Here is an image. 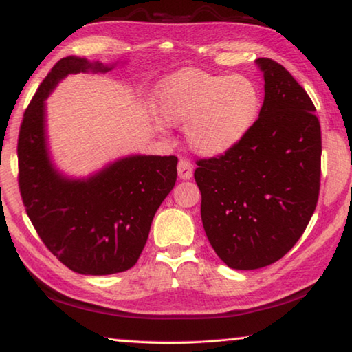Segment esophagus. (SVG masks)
Masks as SVG:
<instances>
[{"label":"esophagus","instance_id":"esophagus-1","mask_svg":"<svg viewBox=\"0 0 352 352\" xmlns=\"http://www.w3.org/2000/svg\"><path fill=\"white\" fill-rule=\"evenodd\" d=\"M177 170H178V177H180L182 180H189V178L192 177L194 166H192V163L189 162V160H186V158H182L180 162H178Z\"/></svg>","mask_w":352,"mask_h":352}]
</instances>
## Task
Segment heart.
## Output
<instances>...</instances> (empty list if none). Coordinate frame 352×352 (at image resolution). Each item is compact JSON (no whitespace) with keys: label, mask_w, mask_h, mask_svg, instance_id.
Masks as SVG:
<instances>
[{"label":"heart","mask_w":352,"mask_h":352,"mask_svg":"<svg viewBox=\"0 0 352 352\" xmlns=\"http://www.w3.org/2000/svg\"><path fill=\"white\" fill-rule=\"evenodd\" d=\"M261 111V93L242 74L184 69L170 76L158 93V113L172 126H188L189 146L216 157L245 138Z\"/></svg>","instance_id":"b5f03b06"}]
</instances>
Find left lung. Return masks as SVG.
Segmentation results:
<instances>
[{"label": "left lung", "instance_id": "obj_1", "mask_svg": "<svg viewBox=\"0 0 352 352\" xmlns=\"http://www.w3.org/2000/svg\"><path fill=\"white\" fill-rule=\"evenodd\" d=\"M265 96L239 144L200 158L194 172L211 247L226 265H270L305 233L320 194L321 130L315 105L283 65L258 58Z\"/></svg>", "mask_w": 352, "mask_h": 352}]
</instances>
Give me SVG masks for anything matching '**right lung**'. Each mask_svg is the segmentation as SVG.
Segmentation results:
<instances>
[{"mask_svg":"<svg viewBox=\"0 0 352 352\" xmlns=\"http://www.w3.org/2000/svg\"><path fill=\"white\" fill-rule=\"evenodd\" d=\"M109 71L102 63L65 57L40 83L19 135V186L35 231L56 258L82 275H111L133 267L155 212L177 180L178 158L136 155L85 182L51 166L45 142V99L69 73Z\"/></svg>","mask_w":352,"mask_h":352,"instance_id":"right-lung-1","label":"right lung"}]
</instances>
